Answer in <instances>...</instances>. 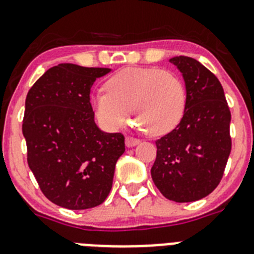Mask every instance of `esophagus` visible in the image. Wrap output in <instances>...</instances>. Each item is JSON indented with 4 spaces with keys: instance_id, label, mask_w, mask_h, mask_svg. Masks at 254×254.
<instances>
[{
    "instance_id": "obj_1",
    "label": "esophagus",
    "mask_w": 254,
    "mask_h": 254,
    "mask_svg": "<svg viewBox=\"0 0 254 254\" xmlns=\"http://www.w3.org/2000/svg\"><path fill=\"white\" fill-rule=\"evenodd\" d=\"M138 143H140L138 138L133 137V136H126V146L127 147H133L138 145Z\"/></svg>"
}]
</instances>
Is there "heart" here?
Listing matches in <instances>:
<instances>
[{
    "instance_id": "1",
    "label": "heart",
    "mask_w": 254,
    "mask_h": 254,
    "mask_svg": "<svg viewBox=\"0 0 254 254\" xmlns=\"http://www.w3.org/2000/svg\"><path fill=\"white\" fill-rule=\"evenodd\" d=\"M187 91L177 73L159 67L123 68L105 82V93H96L93 108L108 128L122 127L129 109L136 126L151 134L172 131L185 114Z\"/></svg>"
}]
</instances>
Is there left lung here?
Returning a JSON list of instances; mask_svg holds the SVG:
<instances>
[{"label":"left lung","mask_w":254,"mask_h":254,"mask_svg":"<svg viewBox=\"0 0 254 254\" xmlns=\"http://www.w3.org/2000/svg\"><path fill=\"white\" fill-rule=\"evenodd\" d=\"M183 75L187 103L176 128L155 141L151 177L161 194L192 202L210 194L224 176L232 150L230 111L216 76L194 58L170 60Z\"/></svg>","instance_id":"1"}]
</instances>
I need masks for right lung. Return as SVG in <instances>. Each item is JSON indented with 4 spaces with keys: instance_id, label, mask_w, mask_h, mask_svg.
I'll use <instances>...</instances> for the list:
<instances>
[{
    "instance_id": "1",
    "label": "right lung",
    "mask_w": 254,
    "mask_h": 254,
    "mask_svg": "<svg viewBox=\"0 0 254 254\" xmlns=\"http://www.w3.org/2000/svg\"><path fill=\"white\" fill-rule=\"evenodd\" d=\"M109 71L61 64L26 95L22 134L29 168L44 196L61 207H95L112 190L125 136L100 131L90 104L94 81Z\"/></svg>"
}]
</instances>
